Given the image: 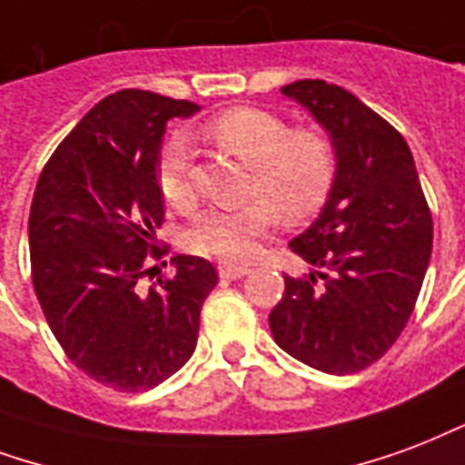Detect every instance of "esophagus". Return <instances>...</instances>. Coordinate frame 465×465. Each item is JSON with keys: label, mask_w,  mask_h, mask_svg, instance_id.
<instances>
[{"label": "esophagus", "mask_w": 465, "mask_h": 465, "mask_svg": "<svg viewBox=\"0 0 465 465\" xmlns=\"http://www.w3.org/2000/svg\"><path fill=\"white\" fill-rule=\"evenodd\" d=\"M249 273V268L246 266H233V263H222L219 266V276L223 278V281H236V278H243Z\"/></svg>", "instance_id": "obj_1"}]
</instances>
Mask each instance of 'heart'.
Returning a JSON list of instances; mask_svg holds the SVG:
<instances>
[{"label":"heart","mask_w":465,"mask_h":465,"mask_svg":"<svg viewBox=\"0 0 465 465\" xmlns=\"http://www.w3.org/2000/svg\"><path fill=\"white\" fill-rule=\"evenodd\" d=\"M206 137L253 170L249 197L261 199L236 212L212 209L194 219L187 246L223 261L249 259L256 239L271 229L273 212L283 222H302L328 199L335 180V153L312 130H291L263 108H232L206 125ZM157 189L164 202L187 209L194 202L192 147L184 135L170 137L157 157Z\"/></svg>","instance_id":"b5f03b06"}]
</instances>
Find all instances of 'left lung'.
<instances>
[{"label": "left lung", "instance_id": "8db88e82", "mask_svg": "<svg viewBox=\"0 0 465 465\" xmlns=\"http://www.w3.org/2000/svg\"><path fill=\"white\" fill-rule=\"evenodd\" d=\"M312 115L335 153L315 222L288 243L311 273L283 276L268 315L273 340L312 370L352 374L390 350L414 311L434 226L407 140L352 93L325 81L281 88Z\"/></svg>", "mask_w": 465, "mask_h": 465}]
</instances>
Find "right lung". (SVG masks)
<instances>
[{"instance_id": "obj_1", "label": "right lung", "mask_w": 465, "mask_h": 465, "mask_svg": "<svg viewBox=\"0 0 465 465\" xmlns=\"http://www.w3.org/2000/svg\"><path fill=\"white\" fill-rule=\"evenodd\" d=\"M199 105L150 91H118L85 113L51 154L34 192V291L68 360L91 380L145 391L187 362L216 271L174 256V276L147 285L163 223L157 157L164 125Z\"/></svg>"}]
</instances>
